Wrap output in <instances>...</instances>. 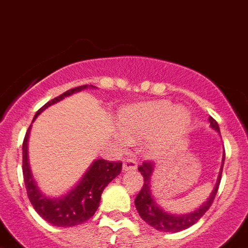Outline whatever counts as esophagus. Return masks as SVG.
I'll use <instances>...</instances> for the list:
<instances>
[{"label":"esophagus","instance_id":"1","mask_svg":"<svg viewBox=\"0 0 248 248\" xmlns=\"http://www.w3.org/2000/svg\"><path fill=\"white\" fill-rule=\"evenodd\" d=\"M136 168H137V163H136V160L133 159H126L124 162V166H122V170L124 171L133 170V169Z\"/></svg>","mask_w":248,"mask_h":248}]
</instances>
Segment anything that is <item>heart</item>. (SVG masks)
<instances>
[{
    "mask_svg": "<svg viewBox=\"0 0 248 248\" xmlns=\"http://www.w3.org/2000/svg\"><path fill=\"white\" fill-rule=\"evenodd\" d=\"M189 121L188 111L182 108L173 110L169 101L133 105L119 116L120 129L126 138H142L153 133L146 144L148 153H157L162 148L163 137L183 131Z\"/></svg>",
    "mask_w": 248,
    "mask_h": 248,
    "instance_id": "obj_1",
    "label": "heart"
}]
</instances>
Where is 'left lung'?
I'll list each match as a JSON object with an SVG mask.
<instances>
[{
    "label": "left lung",
    "mask_w": 248,
    "mask_h": 248,
    "mask_svg": "<svg viewBox=\"0 0 248 248\" xmlns=\"http://www.w3.org/2000/svg\"><path fill=\"white\" fill-rule=\"evenodd\" d=\"M209 122H210L211 128H214L216 132L220 133V128H218V124L213 117H209ZM224 160H225V151H224V157H222V163L221 168L218 171L217 182H216L215 188H214L213 193L209 196V199L206 200V202L202 205L199 209H196L195 211L190 214H184V215H175V214L168 213V211L163 210L162 207L158 205V202H155L153 195H152L151 190V177L155 170V164L151 162H143L142 166L138 167V170L140 171V174L143 175V186L140 190V193L137 194L135 199V205L136 209H137L138 214L142 217L143 221H146L147 224L151 225L152 227L159 230V231H164V232H179L182 230L188 229V227L193 226L195 222H198L200 218L204 216V214L209 210V207L213 204L214 199H215V195L217 193L218 185H220V180H221V174H222V168H224Z\"/></svg>",
    "instance_id": "8db88e82"
}]
</instances>
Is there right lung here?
Returning <instances> with one entry per match:
<instances>
[{
    "instance_id": "obj_1",
    "label": "right lung",
    "mask_w": 248,
    "mask_h": 248,
    "mask_svg": "<svg viewBox=\"0 0 248 248\" xmlns=\"http://www.w3.org/2000/svg\"><path fill=\"white\" fill-rule=\"evenodd\" d=\"M86 88L88 85L70 89L53 99L52 101L46 102L43 108L38 110L33 121L48 106ZM31 127L32 124L27 131L23 140V147H22V155H23L22 169H23L27 195L30 198V202H32L34 210L53 226H77V225L88 221L89 218L96 213L104 189L108 186L111 180L115 179L121 173L122 162H108L105 159L95 160L74 189H71L68 194L57 198V199L48 198L37 186V183L33 179L32 171H31L30 163H28V137H30Z\"/></svg>"
}]
</instances>
